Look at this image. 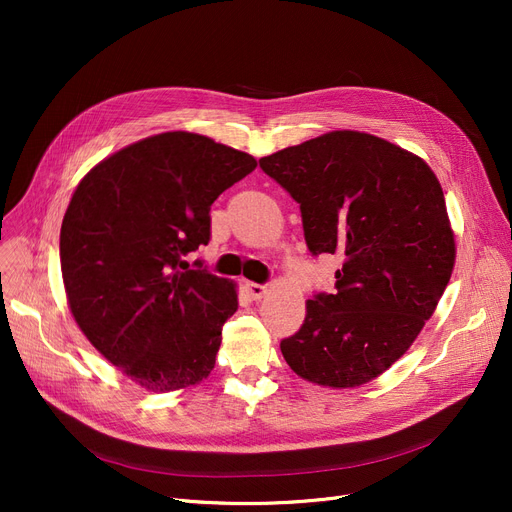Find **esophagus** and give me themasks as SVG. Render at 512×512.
I'll return each instance as SVG.
<instances>
[{
	"mask_svg": "<svg viewBox=\"0 0 512 512\" xmlns=\"http://www.w3.org/2000/svg\"><path fill=\"white\" fill-rule=\"evenodd\" d=\"M245 290H247V294H249V297H251L253 301L261 299L263 294H265V286H263V284H257V282H247V284H245Z\"/></svg>",
	"mask_w": 512,
	"mask_h": 512,
	"instance_id": "1",
	"label": "esophagus"
}]
</instances>
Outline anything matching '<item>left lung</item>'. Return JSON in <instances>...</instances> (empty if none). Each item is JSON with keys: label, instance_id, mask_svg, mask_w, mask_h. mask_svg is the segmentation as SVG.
<instances>
[{"label": "left lung", "instance_id": "left-lung-1", "mask_svg": "<svg viewBox=\"0 0 512 512\" xmlns=\"http://www.w3.org/2000/svg\"><path fill=\"white\" fill-rule=\"evenodd\" d=\"M299 203L311 255L342 259L280 342L294 373L330 388L378 378L432 317L454 265L442 186L425 161L373 134L336 130L259 159Z\"/></svg>", "mask_w": 512, "mask_h": 512}]
</instances>
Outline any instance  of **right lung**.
<instances>
[{
    "mask_svg": "<svg viewBox=\"0 0 512 512\" xmlns=\"http://www.w3.org/2000/svg\"><path fill=\"white\" fill-rule=\"evenodd\" d=\"M257 161L193 132H164L95 166L60 232L70 311L132 382L170 392L207 378L234 284L184 257L211 238V203Z\"/></svg>",
    "mask_w": 512,
    "mask_h": 512,
    "instance_id": "add662e5",
    "label": "right lung"
}]
</instances>
